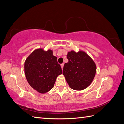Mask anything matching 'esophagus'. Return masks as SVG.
<instances>
[{"label": "esophagus", "mask_w": 124, "mask_h": 124, "mask_svg": "<svg viewBox=\"0 0 124 124\" xmlns=\"http://www.w3.org/2000/svg\"><path fill=\"white\" fill-rule=\"evenodd\" d=\"M61 66V67H62V69L63 68V66H64V63H62Z\"/></svg>", "instance_id": "1"}]
</instances>
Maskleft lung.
Masks as SVG:
<instances>
[{"label":"left lung","mask_w":124,"mask_h":124,"mask_svg":"<svg viewBox=\"0 0 124 124\" xmlns=\"http://www.w3.org/2000/svg\"><path fill=\"white\" fill-rule=\"evenodd\" d=\"M68 62L65 63L63 74L70 87L77 91L87 88L91 84L96 72V66L85 52L73 51L67 55Z\"/></svg>","instance_id":"obj_1"}]
</instances>
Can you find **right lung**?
Here are the masks:
<instances>
[{
  "mask_svg": "<svg viewBox=\"0 0 124 124\" xmlns=\"http://www.w3.org/2000/svg\"><path fill=\"white\" fill-rule=\"evenodd\" d=\"M24 70L29 85L42 93L53 87L56 78L62 73L53 51H44L42 48L35 50L26 59Z\"/></svg>",
  "mask_w": 124,
  "mask_h": 124,
  "instance_id": "obj_1",
  "label": "right lung"
}]
</instances>
